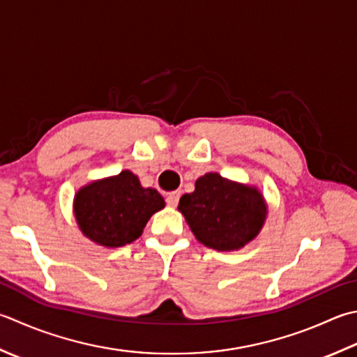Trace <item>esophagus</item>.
<instances>
[{
	"label": "esophagus",
	"mask_w": 357,
	"mask_h": 357,
	"mask_svg": "<svg viewBox=\"0 0 357 357\" xmlns=\"http://www.w3.org/2000/svg\"><path fill=\"white\" fill-rule=\"evenodd\" d=\"M179 197H181L179 192H170L169 195H167V198H165L167 204H169L170 207H176L178 202H179Z\"/></svg>",
	"instance_id": "obj_1"
}]
</instances>
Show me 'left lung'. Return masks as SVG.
Segmentation results:
<instances>
[{"instance_id":"8db88e82","label":"left lung","mask_w":357,"mask_h":357,"mask_svg":"<svg viewBox=\"0 0 357 357\" xmlns=\"http://www.w3.org/2000/svg\"><path fill=\"white\" fill-rule=\"evenodd\" d=\"M179 212L195 236L216 250L240 249L255 238L266 218V206L255 188L207 173L183 195Z\"/></svg>"}]
</instances>
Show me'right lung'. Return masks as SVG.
Masks as SVG:
<instances>
[{"label":"right lung","mask_w":357,"mask_h":357,"mask_svg":"<svg viewBox=\"0 0 357 357\" xmlns=\"http://www.w3.org/2000/svg\"><path fill=\"white\" fill-rule=\"evenodd\" d=\"M165 206L155 188H144L125 170L83 187L74 201L82 232L107 248L125 246L141 236L150 216Z\"/></svg>","instance_id":"right-lung-1"}]
</instances>
